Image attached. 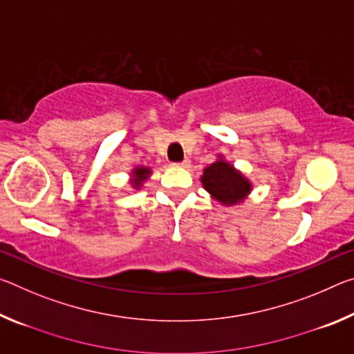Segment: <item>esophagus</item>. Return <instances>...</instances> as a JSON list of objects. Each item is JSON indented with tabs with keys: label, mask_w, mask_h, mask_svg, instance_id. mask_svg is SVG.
Returning a JSON list of instances; mask_svg holds the SVG:
<instances>
[{
	"label": "esophagus",
	"mask_w": 354,
	"mask_h": 354,
	"mask_svg": "<svg viewBox=\"0 0 354 354\" xmlns=\"http://www.w3.org/2000/svg\"><path fill=\"white\" fill-rule=\"evenodd\" d=\"M175 167H181V169H189V167H190V159L185 158V159L183 160V162L175 164Z\"/></svg>",
	"instance_id": "obj_1"
}]
</instances>
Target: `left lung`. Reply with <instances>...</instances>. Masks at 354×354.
<instances>
[{
  "instance_id": "1",
  "label": "left lung",
  "mask_w": 354,
  "mask_h": 354,
  "mask_svg": "<svg viewBox=\"0 0 354 354\" xmlns=\"http://www.w3.org/2000/svg\"><path fill=\"white\" fill-rule=\"evenodd\" d=\"M201 184L205 190L214 200H217L223 206H236L250 195L251 185L250 179L245 178L234 165L218 156L214 164L203 170Z\"/></svg>"
}]
</instances>
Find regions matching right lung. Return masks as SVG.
Masks as SVG:
<instances>
[{"label": "right lung", "mask_w": 354, "mask_h": 354, "mask_svg": "<svg viewBox=\"0 0 354 354\" xmlns=\"http://www.w3.org/2000/svg\"><path fill=\"white\" fill-rule=\"evenodd\" d=\"M151 169L149 167H145V165H139L136 167V169H133V171H131V185L136 190H139L143 183L148 181L149 176H151Z\"/></svg>", "instance_id": "1"}]
</instances>
